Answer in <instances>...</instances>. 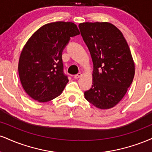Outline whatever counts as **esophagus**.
<instances>
[{"label":"esophagus","instance_id":"esophagus-1","mask_svg":"<svg viewBox=\"0 0 152 152\" xmlns=\"http://www.w3.org/2000/svg\"><path fill=\"white\" fill-rule=\"evenodd\" d=\"M82 74L81 73H78V74H77L76 75H75L74 76V78H76V79H78V78H79L80 77H81V76H82Z\"/></svg>","mask_w":152,"mask_h":152}]
</instances>
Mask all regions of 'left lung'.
<instances>
[{
    "mask_svg": "<svg viewBox=\"0 0 152 152\" xmlns=\"http://www.w3.org/2000/svg\"><path fill=\"white\" fill-rule=\"evenodd\" d=\"M94 64L93 85L85 99L100 109L113 108L124 98L133 81L135 65L121 31L109 22L78 25Z\"/></svg>",
    "mask_w": 152,
    "mask_h": 152,
    "instance_id": "left-lung-1",
    "label": "left lung"
}]
</instances>
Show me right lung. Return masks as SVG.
I'll return each instance as SVG.
<instances>
[{
    "label": "right lung",
    "instance_id": "right-lung-1",
    "mask_svg": "<svg viewBox=\"0 0 152 152\" xmlns=\"http://www.w3.org/2000/svg\"><path fill=\"white\" fill-rule=\"evenodd\" d=\"M79 34L74 23L58 21L41 26L28 40L19 58L18 74L31 98L43 103L62 93L69 81L62 51L70 38Z\"/></svg>",
    "mask_w": 152,
    "mask_h": 152
}]
</instances>
